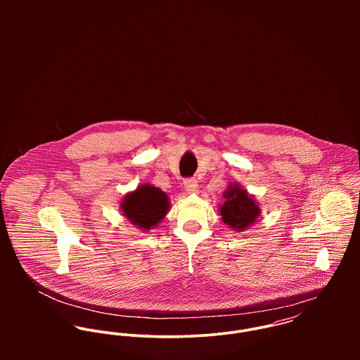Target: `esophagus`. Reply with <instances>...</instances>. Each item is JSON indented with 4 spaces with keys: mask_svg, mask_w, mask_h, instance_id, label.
<instances>
[{
    "mask_svg": "<svg viewBox=\"0 0 360 360\" xmlns=\"http://www.w3.org/2000/svg\"><path fill=\"white\" fill-rule=\"evenodd\" d=\"M183 184H184V188H186L188 193L195 194V193L198 191V181H197L195 179H186V180L183 181Z\"/></svg>",
    "mask_w": 360,
    "mask_h": 360,
    "instance_id": "34e87169",
    "label": "esophagus"
}]
</instances>
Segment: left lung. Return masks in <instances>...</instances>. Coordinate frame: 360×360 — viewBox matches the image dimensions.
<instances>
[{"mask_svg":"<svg viewBox=\"0 0 360 360\" xmlns=\"http://www.w3.org/2000/svg\"><path fill=\"white\" fill-rule=\"evenodd\" d=\"M223 198L224 202L219 207V213L226 226L240 233L257 223L262 209L257 198L243 186L230 183L223 193Z\"/></svg>","mask_w":360,"mask_h":360,"instance_id":"obj_1","label":"left lung"}]
</instances>
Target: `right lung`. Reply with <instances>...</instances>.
I'll return each instance as SVG.
<instances>
[{
	"instance_id": "add662e5",
	"label": "right lung",
	"mask_w": 360,
	"mask_h": 360,
	"mask_svg": "<svg viewBox=\"0 0 360 360\" xmlns=\"http://www.w3.org/2000/svg\"><path fill=\"white\" fill-rule=\"evenodd\" d=\"M120 210L133 226L148 231L155 229L167 214L170 200L166 193L150 183L139 186L120 201Z\"/></svg>"
}]
</instances>
